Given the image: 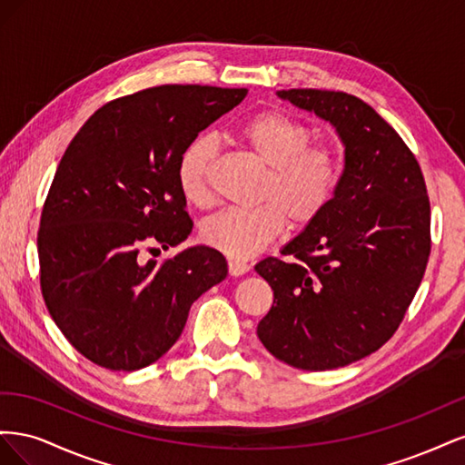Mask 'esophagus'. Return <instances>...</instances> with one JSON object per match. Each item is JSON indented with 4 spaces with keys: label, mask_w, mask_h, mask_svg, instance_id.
Masks as SVG:
<instances>
[{
    "label": "esophagus",
    "mask_w": 465,
    "mask_h": 465,
    "mask_svg": "<svg viewBox=\"0 0 465 465\" xmlns=\"http://www.w3.org/2000/svg\"><path fill=\"white\" fill-rule=\"evenodd\" d=\"M250 265L246 262H241V260H229V273L232 277H238V275H244L248 273Z\"/></svg>",
    "instance_id": "obj_1"
}]
</instances>
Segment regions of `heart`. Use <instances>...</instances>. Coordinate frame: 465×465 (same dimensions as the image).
<instances>
[{
  "mask_svg": "<svg viewBox=\"0 0 465 465\" xmlns=\"http://www.w3.org/2000/svg\"><path fill=\"white\" fill-rule=\"evenodd\" d=\"M241 143L267 166L254 209H224L203 223L205 244L232 260H248L283 232L316 223L335 198L341 178L340 157L323 145H311L306 124L281 110H263L236 128ZM217 142L198 135L180 153L178 188L193 205L211 202V173Z\"/></svg>",
  "mask_w": 465,
  "mask_h": 465,
  "instance_id": "b5f03b06",
  "label": "heart"
}]
</instances>
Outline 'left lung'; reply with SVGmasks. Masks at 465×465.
<instances>
[{
    "instance_id": "1",
    "label": "left lung",
    "mask_w": 465,
    "mask_h": 465,
    "mask_svg": "<svg viewBox=\"0 0 465 465\" xmlns=\"http://www.w3.org/2000/svg\"><path fill=\"white\" fill-rule=\"evenodd\" d=\"M277 96L333 125L345 168L326 213L283 248L294 260L256 263L273 289L258 337L294 369L331 371L400 328L427 270L430 203L415 154L372 106L341 91Z\"/></svg>"
}]
</instances>
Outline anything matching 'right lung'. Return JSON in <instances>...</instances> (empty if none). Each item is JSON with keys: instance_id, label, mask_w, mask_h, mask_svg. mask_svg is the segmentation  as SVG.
<instances>
[{"instance_id": "add662e5", "label": "right lung", "mask_w": 465, "mask_h": 465, "mask_svg": "<svg viewBox=\"0 0 465 465\" xmlns=\"http://www.w3.org/2000/svg\"><path fill=\"white\" fill-rule=\"evenodd\" d=\"M246 93L139 91L98 108L65 149L42 207L40 289L55 326L98 367L132 372L161 359L193 301L227 277L215 248L145 263L139 248L186 241L193 223L176 180L180 153Z\"/></svg>"}]
</instances>
